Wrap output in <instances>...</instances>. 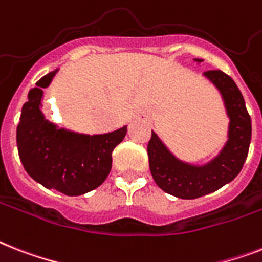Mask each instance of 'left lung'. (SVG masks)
<instances>
[{
  "mask_svg": "<svg viewBox=\"0 0 262 262\" xmlns=\"http://www.w3.org/2000/svg\"><path fill=\"white\" fill-rule=\"evenodd\" d=\"M205 75L220 89L230 117L229 141L220 156L205 167L187 164L172 156L153 132L146 148L150 173L157 186L182 199H196L234 179L245 164L252 138V120L234 80L221 70H208Z\"/></svg>",
  "mask_w": 262,
  "mask_h": 262,
  "instance_id": "left-lung-1",
  "label": "left lung"
}]
</instances>
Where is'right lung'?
<instances>
[{"label": "right lung", "mask_w": 262, "mask_h": 262, "mask_svg": "<svg viewBox=\"0 0 262 262\" xmlns=\"http://www.w3.org/2000/svg\"><path fill=\"white\" fill-rule=\"evenodd\" d=\"M42 76L28 94L17 126L21 163L32 179L46 188L76 196L95 190L112 169V152L126 135V126L107 135L87 136L57 129L40 112L42 89L54 78Z\"/></svg>", "instance_id": "right-lung-1"}]
</instances>
